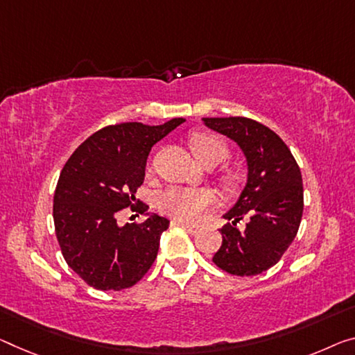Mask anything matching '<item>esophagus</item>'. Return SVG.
I'll return each instance as SVG.
<instances>
[{
  "label": "esophagus",
  "instance_id": "esophagus-1",
  "mask_svg": "<svg viewBox=\"0 0 355 355\" xmlns=\"http://www.w3.org/2000/svg\"><path fill=\"white\" fill-rule=\"evenodd\" d=\"M174 225L178 227H182L185 232L190 233V234H195L196 232H198V227H193V225H189V223H184V222H174Z\"/></svg>",
  "mask_w": 355,
  "mask_h": 355
}]
</instances>
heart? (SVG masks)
I'll list each match as a JSON object with an SVG mask.
<instances>
[{"instance_id":"heart-1","label":"heart","mask_w":355,"mask_h":355,"mask_svg":"<svg viewBox=\"0 0 355 355\" xmlns=\"http://www.w3.org/2000/svg\"><path fill=\"white\" fill-rule=\"evenodd\" d=\"M190 149L201 165L211 168L219 165L228 155L225 141L211 133H195L190 138ZM222 182L225 184V187H234L236 179L230 173H225ZM155 203L163 214L179 222L195 223L203 217L206 209L214 205V195L206 189L171 187L157 196Z\"/></svg>"}]
</instances>
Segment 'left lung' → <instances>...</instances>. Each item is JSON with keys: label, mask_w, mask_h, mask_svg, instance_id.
<instances>
[{"label": "left lung", "mask_w": 355, "mask_h": 355, "mask_svg": "<svg viewBox=\"0 0 355 355\" xmlns=\"http://www.w3.org/2000/svg\"><path fill=\"white\" fill-rule=\"evenodd\" d=\"M203 123L238 144L248 179L220 228L222 246L212 257L234 276H255L276 265L297 236L303 214L302 173L292 152L265 125L246 117H205ZM250 217L247 228L236 223Z\"/></svg>", "instance_id": "1"}]
</instances>
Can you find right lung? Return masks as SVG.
Wrapping results in <instances>:
<instances>
[{
	"label": "right lung",
	"instance_id": "add662e5",
	"mask_svg": "<svg viewBox=\"0 0 355 355\" xmlns=\"http://www.w3.org/2000/svg\"><path fill=\"white\" fill-rule=\"evenodd\" d=\"M185 119L163 125H109L84 141L60 173L53 195V223L71 270L98 291L135 286L154 263L170 220L149 206L135 205L146 176L149 152ZM132 205L146 216L141 224L116 223V212Z\"/></svg>",
	"mask_w": 355,
	"mask_h": 355
}]
</instances>
